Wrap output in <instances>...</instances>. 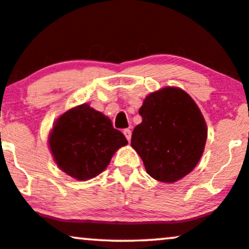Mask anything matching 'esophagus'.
I'll use <instances>...</instances> for the list:
<instances>
[{
	"label": "esophagus",
	"instance_id": "34e87169",
	"mask_svg": "<svg viewBox=\"0 0 249 249\" xmlns=\"http://www.w3.org/2000/svg\"><path fill=\"white\" fill-rule=\"evenodd\" d=\"M124 134L125 139H127L128 142H129L130 139H131V130L130 129H124Z\"/></svg>",
	"mask_w": 249,
	"mask_h": 249
}]
</instances>
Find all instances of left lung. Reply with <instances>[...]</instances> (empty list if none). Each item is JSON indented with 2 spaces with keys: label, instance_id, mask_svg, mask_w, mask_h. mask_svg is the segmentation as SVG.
I'll use <instances>...</instances> for the list:
<instances>
[{
  "label": "left lung",
  "instance_id": "8db88e82",
  "mask_svg": "<svg viewBox=\"0 0 249 249\" xmlns=\"http://www.w3.org/2000/svg\"><path fill=\"white\" fill-rule=\"evenodd\" d=\"M142 122L131 135L149 176L175 183L190 174L205 149L207 127L194 99L179 87L150 93L139 110Z\"/></svg>",
  "mask_w": 249,
  "mask_h": 249
}]
</instances>
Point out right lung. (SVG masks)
<instances>
[{
	"mask_svg": "<svg viewBox=\"0 0 249 249\" xmlns=\"http://www.w3.org/2000/svg\"><path fill=\"white\" fill-rule=\"evenodd\" d=\"M48 143L58 168L84 182L100 175L128 141L108 116L83 104L57 119Z\"/></svg>",
	"mask_w": 249,
	"mask_h": 249,
	"instance_id": "obj_1",
	"label": "right lung"
}]
</instances>
